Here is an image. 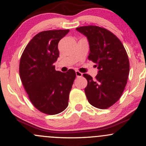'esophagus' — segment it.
<instances>
[{
  "label": "esophagus",
  "mask_w": 146,
  "mask_h": 146,
  "mask_svg": "<svg viewBox=\"0 0 146 146\" xmlns=\"http://www.w3.org/2000/svg\"><path fill=\"white\" fill-rule=\"evenodd\" d=\"M76 76L77 77H82V74H83L82 73V72H80V71H78V70H76Z\"/></svg>",
  "instance_id": "obj_1"
}]
</instances>
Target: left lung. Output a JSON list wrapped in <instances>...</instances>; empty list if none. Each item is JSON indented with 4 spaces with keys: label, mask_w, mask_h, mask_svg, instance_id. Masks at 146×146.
<instances>
[{
    "label": "left lung",
    "mask_w": 146,
    "mask_h": 146,
    "mask_svg": "<svg viewBox=\"0 0 146 146\" xmlns=\"http://www.w3.org/2000/svg\"><path fill=\"white\" fill-rule=\"evenodd\" d=\"M76 31L87 37L88 60L98 69L95 79L83 74L88 81L86 96L93 106L107 109L120 98L126 86L129 72L127 52L118 38L104 28L90 25L76 28Z\"/></svg>",
    "instance_id": "1"
}]
</instances>
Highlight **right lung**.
Masks as SVG:
<instances>
[{
  "mask_svg": "<svg viewBox=\"0 0 146 146\" xmlns=\"http://www.w3.org/2000/svg\"><path fill=\"white\" fill-rule=\"evenodd\" d=\"M70 30L42 31L29 42L21 56L19 74L30 100L46 114L55 115L68 105L76 72L56 71L54 63L59 57L58 44Z\"/></svg>",
  "mask_w": 146,
  "mask_h": 146,
  "instance_id": "add662e5",
  "label": "right lung"
}]
</instances>
